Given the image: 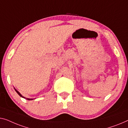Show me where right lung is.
I'll return each instance as SVG.
<instances>
[{
	"label": "right lung",
	"instance_id": "add662e5",
	"mask_svg": "<svg viewBox=\"0 0 128 128\" xmlns=\"http://www.w3.org/2000/svg\"><path fill=\"white\" fill-rule=\"evenodd\" d=\"M14 88V90H15V91H16V92H17V94H18L19 95H20V97H22V98H25V99H26V100H33V99H30V98H25V97H24V96H22V95H21V94H20V92H19V91H17L16 90V89H15V88Z\"/></svg>",
	"mask_w": 128,
	"mask_h": 128
}]
</instances>
